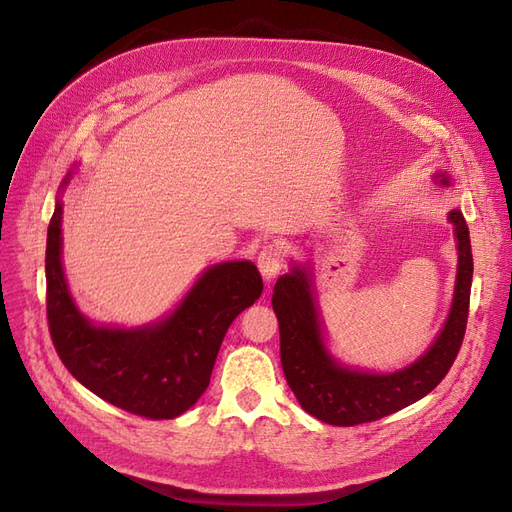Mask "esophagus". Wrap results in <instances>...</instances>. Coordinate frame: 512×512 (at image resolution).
<instances>
[{
    "label": "esophagus",
    "instance_id": "34e87169",
    "mask_svg": "<svg viewBox=\"0 0 512 512\" xmlns=\"http://www.w3.org/2000/svg\"><path fill=\"white\" fill-rule=\"evenodd\" d=\"M284 259H286V253L278 245H265L259 251L257 265L265 282H274L278 278V274L284 270Z\"/></svg>",
    "mask_w": 512,
    "mask_h": 512
}]
</instances>
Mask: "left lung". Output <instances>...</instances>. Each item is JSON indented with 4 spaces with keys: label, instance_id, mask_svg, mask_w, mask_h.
<instances>
[{
    "label": "left lung",
    "instance_id": "8db88e82",
    "mask_svg": "<svg viewBox=\"0 0 512 512\" xmlns=\"http://www.w3.org/2000/svg\"><path fill=\"white\" fill-rule=\"evenodd\" d=\"M438 178L448 184L446 174ZM448 220L459 242L452 307L432 348L400 371L367 373L338 365L321 340L307 270L292 267L290 274L280 276L272 294V307L280 324V361L290 390L309 415L338 427L378 421L413 405L444 380L465 338L473 280L467 222L459 209H452Z\"/></svg>",
    "mask_w": 512,
    "mask_h": 512
}]
</instances>
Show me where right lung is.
I'll list each match as a JSON object with an SVG mask.
<instances>
[{"label": "right lung", "mask_w": 512, "mask_h": 512, "mask_svg": "<svg viewBox=\"0 0 512 512\" xmlns=\"http://www.w3.org/2000/svg\"><path fill=\"white\" fill-rule=\"evenodd\" d=\"M70 176L64 180L68 184ZM62 203L47 228V321L56 353L74 378L114 407L147 419H174L209 386L215 357L238 313L263 290L251 261L213 265L176 311L137 330L97 328L78 313L62 270Z\"/></svg>", "instance_id": "1"}]
</instances>
